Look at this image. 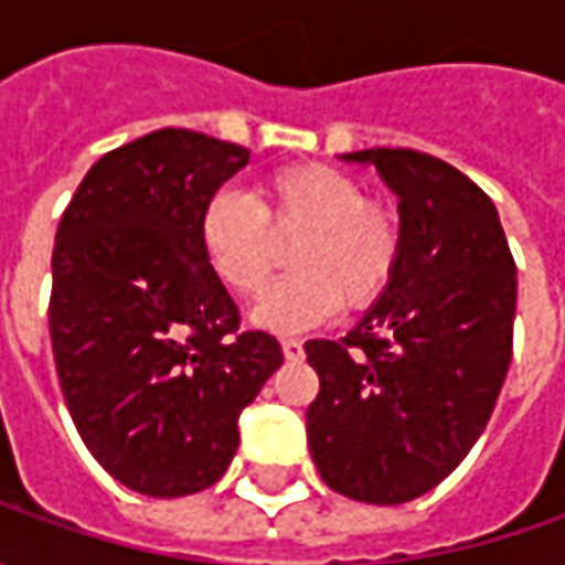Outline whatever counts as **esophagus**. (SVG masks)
Segmentation results:
<instances>
[{
    "label": "esophagus",
    "instance_id": "1",
    "mask_svg": "<svg viewBox=\"0 0 565 565\" xmlns=\"http://www.w3.org/2000/svg\"><path fill=\"white\" fill-rule=\"evenodd\" d=\"M282 355H286L289 361L305 359V345H301V339H295V337L282 339Z\"/></svg>",
    "mask_w": 565,
    "mask_h": 565
}]
</instances>
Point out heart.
Listing matches in <instances>:
<instances>
[{
  "label": "heart",
  "instance_id": "1",
  "mask_svg": "<svg viewBox=\"0 0 565 565\" xmlns=\"http://www.w3.org/2000/svg\"><path fill=\"white\" fill-rule=\"evenodd\" d=\"M292 276L279 282L257 320L301 330L339 305L361 311L393 286L405 257V216L390 198H374L361 179L327 163L279 166L264 175L257 204L220 188L206 198L198 238L223 289L254 301L276 273V238H292Z\"/></svg>",
  "mask_w": 565,
  "mask_h": 565
}]
</instances>
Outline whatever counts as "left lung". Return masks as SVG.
<instances>
[{
    "label": "left lung",
    "mask_w": 565,
    "mask_h": 565,
    "mask_svg": "<svg viewBox=\"0 0 565 565\" xmlns=\"http://www.w3.org/2000/svg\"><path fill=\"white\" fill-rule=\"evenodd\" d=\"M399 194L405 257L342 339H308L320 393L308 446L327 488L396 507L437 488L481 437L512 361L515 260L497 206L408 147L345 153Z\"/></svg>",
    "instance_id": "obj_1"
}]
</instances>
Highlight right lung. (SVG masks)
Returning <instances> with one entry per match:
<instances>
[{
	"mask_svg": "<svg viewBox=\"0 0 565 565\" xmlns=\"http://www.w3.org/2000/svg\"><path fill=\"white\" fill-rule=\"evenodd\" d=\"M250 150L160 128L103 153L53 248L50 337L81 440L125 488L188 497L238 449V415L282 364L206 267L198 220Z\"/></svg>",
	"mask_w": 565,
	"mask_h": 565,
	"instance_id": "obj_1",
	"label": "right lung"
}]
</instances>
